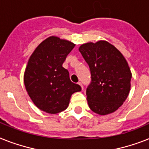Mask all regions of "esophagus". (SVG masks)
I'll list each match as a JSON object with an SVG mask.
<instances>
[{"label": "esophagus", "mask_w": 149, "mask_h": 149, "mask_svg": "<svg viewBox=\"0 0 149 149\" xmlns=\"http://www.w3.org/2000/svg\"><path fill=\"white\" fill-rule=\"evenodd\" d=\"M78 84H79V85L81 86V90H82V91H83L84 88H83V86H82V84L81 83V82H78Z\"/></svg>", "instance_id": "esophagus-1"}]
</instances>
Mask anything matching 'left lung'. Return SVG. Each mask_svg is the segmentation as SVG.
Returning <instances> with one entry per match:
<instances>
[{"label": "left lung", "instance_id": "8db88e82", "mask_svg": "<svg viewBox=\"0 0 149 149\" xmlns=\"http://www.w3.org/2000/svg\"><path fill=\"white\" fill-rule=\"evenodd\" d=\"M91 74L86 91L90 109L104 116L120 107L130 94L132 73L127 61L114 45L105 40L79 47Z\"/></svg>", "mask_w": 149, "mask_h": 149}]
</instances>
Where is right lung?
<instances>
[{"mask_svg": "<svg viewBox=\"0 0 149 149\" xmlns=\"http://www.w3.org/2000/svg\"><path fill=\"white\" fill-rule=\"evenodd\" d=\"M75 44L49 36L36 48L26 67L23 81L29 97L39 110L55 114L68 107L72 94L81 91L62 67Z\"/></svg>", "mask_w": 149, "mask_h": 149, "instance_id": "1", "label": "right lung"}]
</instances>
